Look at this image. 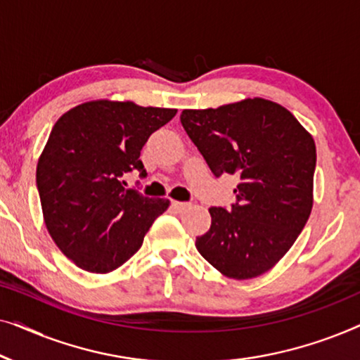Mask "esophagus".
<instances>
[{"mask_svg":"<svg viewBox=\"0 0 360 360\" xmlns=\"http://www.w3.org/2000/svg\"><path fill=\"white\" fill-rule=\"evenodd\" d=\"M172 208H174L176 213H184L190 208V203H186V201H172Z\"/></svg>","mask_w":360,"mask_h":360,"instance_id":"esophagus-1","label":"esophagus"}]
</instances>
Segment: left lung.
Instances as JSON below:
<instances>
[{"instance_id":"obj_1","label":"left lung","mask_w":360,"mask_h":360,"mask_svg":"<svg viewBox=\"0 0 360 360\" xmlns=\"http://www.w3.org/2000/svg\"><path fill=\"white\" fill-rule=\"evenodd\" d=\"M180 121L216 179H239L236 203L210 208L211 228L196 249L226 277H259L288 252L311 213L313 137L288 110L262 98L184 110Z\"/></svg>"}]
</instances>
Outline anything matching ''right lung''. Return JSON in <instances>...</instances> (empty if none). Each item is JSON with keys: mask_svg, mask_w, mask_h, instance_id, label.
Wrapping results in <instances>:
<instances>
[{"mask_svg": "<svg viewBox=\"0 0 360 360\" xmlns=\"http://www.w3.org/2000/svg\"><path fill=\"white\" fill-rule=\"evenodd\" d=\"M175 115L100 100L72 108L53 124L36 184L49 234L80 269L108 274L121 267L169 208V200L126 188L122 176L137 170L144 179L141 149Z\"/></svg>", "mask_w": 360, "mask_h": 360, "instance_id": "obj_1", "label": "right lung"}]
</instances>
